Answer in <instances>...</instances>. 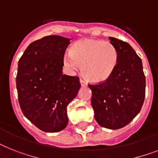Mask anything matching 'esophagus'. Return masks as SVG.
I'll use <instances>...</instances> for the list:
<instances>
[{"label":"esophagus","instance_id":"obj_1","mask_svg":"<svg viewBox=\"0 0 158 158\" xmlns=\"http://www.w3.org/2000/svg\"><path fill=\"white\" fill-rule=\"evenodd\" d=\"M80 83H81V86H86L87 85L86 82L84 80H82V79H81L80 80Z\"/></svg>","mask_w":158,"mask_h":158}]
</instances>
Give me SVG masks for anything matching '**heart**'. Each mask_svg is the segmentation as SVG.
<instances>
[{
	"label": "heart",
	"instance_id": "b5f03b06",
	"mask_svg": "<svg viewBox=\"0 0 158 158\" xmlns=\"http://www.w3.org/2000/svg\"><path fill=\"white\" fill-rule=\"evenodd\" d=\"M64 63L71 71H77L82 65L84 76L94 83H101L110 77L118 63V51L114 44L100 40L85 39L71 47L70 54Z\"/></svg>",
	"mask_w": 158,
	"mask_h": 158
}]
</instances>
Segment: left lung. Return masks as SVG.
<instances>
[{"instance_id": "8db88e82", "label": "left lung", "mask_w": 158, "mask_h": 158, "mask_svg": "<svg viewBox=\"0 0 158 158\" xmlns=\"http://www.w3.org/2000/svg\"><path fill=\"white\" fill-rule=\"evenodd\" d=\"M118 51V63L106 81L89 85L94 118L102 127L112 130L128 124L139 112L145 96V77L141 59L127 43L109 37Z\"/></svg>"}]
</instances>
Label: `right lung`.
I'll return each instance as SVG.
<instances>
[{"instance_id":"add662e5","label":"right lung","mask_w":158,"mask_h":158,"mask_svg":"<svg viewBox=\"0 0 158 158\" xmlns=\"http://www.w3.org/2000/svg\"><path fill=\"white\" fill-rule=\"evenodd\" d=\"M70 40L45 36L31 43L18 61L16 85L20 107L26 118L45 132L66 127L67 106L80 89L78 77L62 74Z\"/></svg>"}]
</instances>
